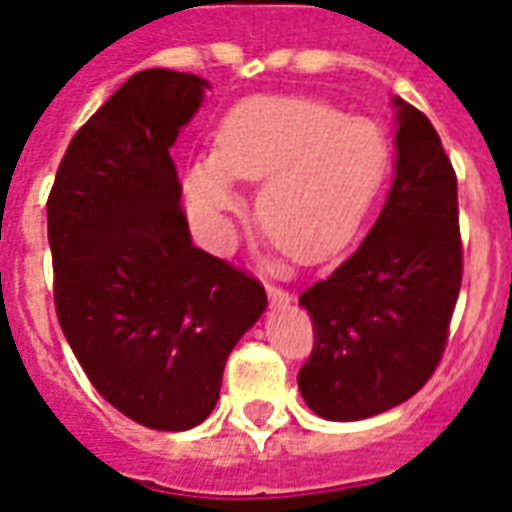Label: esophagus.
Listing matches in <instances>:
<instances>
[{
	"mask_svg": "<svg viewBox=\"0 0 512 512\" xmlns=\"http://www.w3.org/2000/svg\"><path fill=\"white\" fill-rule=\"evenodd\" d=\"M265 289H268V297H271L273 305H289V300H292L287 289L276 287V284H265Z\"/></svg>",
	"mask_w": 512,
	"mask_h": 512,
	"instance_id": "esophagus-1",
	"label": "esophagus"
}]
</instances>
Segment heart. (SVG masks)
<instances>
[{
    "mask_svg": "<svg viewBox=\"0 0 512 512\" xmlns=\"http://www.w3.org/2000/svg\"><path fill=\"white\" fill-rule=\"evenodd\" d=\"M388 170L377 124L305 98L247 100L225 116L215 151L191 164L185 204L212 247H228L241 196L233 177L263 180L257 220L284 255L311 263L345 247Z\"/></svg>",
    "mask_w": 512,
    "mask_h": 512,
    "instance_id": "b5f03b06",
    "label": "heart"
}]
</instances>
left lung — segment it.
Returning <instances> with one entry per match:
<instances>
[{
	"label": "left lung",
	"instance_id": "left-lung-1",
	"mask_svg": "<svg viewBox=\"0 0 512 512\" xmlns=\"http://www.w3.org/2000/svg\"><path fill=\"white\" fill-rule=\"evenodd\" d=\"M396 106V180L377 223L300 295L313 350L297 385L324 420H366L412 398L444 356L460 295L457 175L428 116Z\"/></svg>",
	"mask_w": 512,
	"mask_h": 512
}]
</instances>
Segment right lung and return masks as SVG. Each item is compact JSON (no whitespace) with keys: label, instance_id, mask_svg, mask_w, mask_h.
Masks as SVG:
<instances>
[{"label":"right lung","instance_id":"obj_1","mask_svg":"<svg viewBox=\"0 0 512 512\" xmlns=\"http://www.w3.org/2000/svg\"><path fill=\"white\" fill-rule=\"evenodd\" d=\"M209 84L148 68L68 143L47 199L55 311L100 396L154 430L215 409L263 284L193 247L170 148Z\"/></svg>","mask_w":512,"mask_h":512}]
</instances>
